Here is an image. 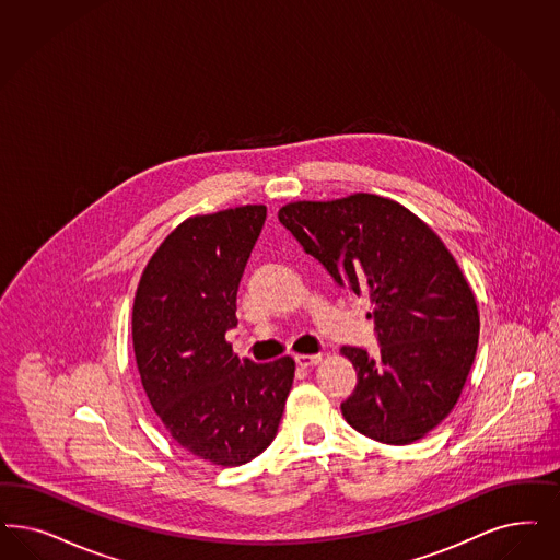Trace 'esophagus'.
I'll use <instances>...</instances> for the list:
<instances>
[{"label":"esophagus","instance_id":"obj_1","mask_svg":"<svg viewBox=\"0 0 560 560\" xmlns=\"http://www.w3.org/2000/svg\"><path fill=\"white\" fill-rule=\"evenodd\" d=\"M295 362H298V366L302 368L316 366V364L323 362V355H320V353H312V355L298 353V355H295Z\"/></svg>","mask_w":560,"mask_h":560}]
</instances>
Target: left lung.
<instances>
[{
	"label": "left lung",
	"mask_w": 560,
	"mask_h": 560,
	"mask_svg": "<svg viewBox=\"0 0 560 560\" xmlns=\"http://www.w3.org/2000/svg\"><path fill=\"white\" fill-rule=\"evenodd\" d=\"M279 221L339 288L368 295L378 355L341 348L358 385L341 404L351 428L409 444L443 422L474 364L480 314L453 254L395 200L351 194L291 202Z\"/></svg>",
	"instance_id": "8db88e82"
}]
</instances>
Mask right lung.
Masks as SVG:
<instances>
[{"label": "right lung", "instance_id": "add662e5", "mask_svg": "<svg viewBox=\"0 0 560 560\" xmlns=\"http://www.w3.org/2000/svg\"><path fill=\"white\" fill-rule=\"evenodd\" d=\"M265 205L196 214L177 225L140 277L132 310L136 366L175 443L205 462L235 467L275 439L295 362L237 358L225 332Z\"/></svg>", "mask_w": 560, "mask_h": 560}]
</instances>
